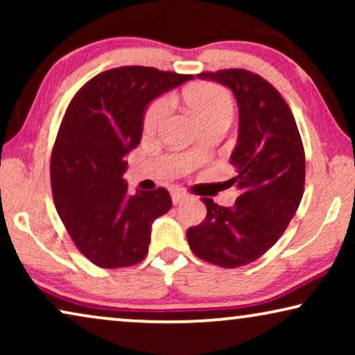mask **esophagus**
Here are the masks:
<instances>
[{"label": "esophagus", "instance_id": "esophagus-1", "mask_svg": "<svg viewBox=\"0 0 355 355\" xmlns=\"http://www.w3.org/2000/svg\"><path fill=\"white\" fill-rule=\"evenodd\" d=\"M171 198H173V203L174 205H178V203H181L189 198V196L186 192H181V191H173L171 192Z\"/></svg>", "mask_w": 355, "mask_h": 355}]
</instances>
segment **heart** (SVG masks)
Returning <instances> with one entry per match:
<instances>
[{
  "instance_id": "1",
  "label": "heart",
  "mask_w": 355,
  "mask_h": 355,
  "mask_svg": "<svg viewBox=\"0 0 355 355\" xmlns=\"http://www.w3.org/2000/svg\"><path fill=\"white\" fill-rule=\"evenodd\" d=\"M186 100L203 125L220 123V121L231 123L234 114V100L230 90L220 84L205 82V84L193 85L186 90ZM169 113H171V98L168 95L155 98L144 113L145 132H158L166 123Z\"/></svg>"
}]
</instances>
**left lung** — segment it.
Here are the masks:
<instances>
[{
    "mask_svg": "<svg viewBox=\"0 0 355 355\" xmlns=\"http://www.w3.org/2000/svg\"><path fill=\"white\" fill-rule=\"evenodd\" d=\"M200 79L230 87L239 106V137L231 163L239 189L234 207L203 197L205 221L187 230L198 259L221 268H237L260 259L276 244L297 211L305 186V152L289 105L255 72L221 69Z\"/></svg>",
    "mask_w": 355,
    "mask_h": 355,
    "instance_id": "left-lung-1",
    "label": "left lung"
}]
</instances>
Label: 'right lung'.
<instances>
[{"mask_svg": "<svg viewBox=\"0 0 355 355\" xmlns=\"http://www.w3.org/2000/svg\"><path fill=\"white\" fill-rule=\"evenodd\" d=\"M144 66L100 72L67 105L51 152V192L72 242L100 268L137 265L155 218L173 207L164 187L128 193V155L142 135L145 106L192 79Z\"/></svg>", "mask_w": 355, "mask_h": 355, "instance_id": "1", "label": "right lung"}]
</instances>
